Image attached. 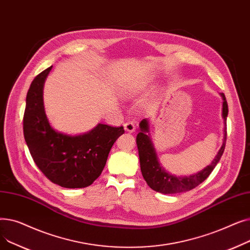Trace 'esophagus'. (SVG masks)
<instances>
[{"mask_svg": "<svg viewBox=\"0 0 250 250\" xmlns=\"http://www.w3.org/2000/svg\"><path fill=\"white\" fill-rule=\"evenodd\" d=\"M124 127H125V130L127 133H134L136 130V125L132 123V122H128V123H125L124 125Z\"/></svg>", "mask_w": 250, "mask_h": 250, "instance_id": "34e87169", "label": "esophagus"}]
</instances>
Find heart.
Listing matches in <instances>:
<instances>
[{"instance_id":"obj_1","label":"heart","mask_w":250,"mask_h":250,"mask_svg":"<svg viewBox=\"0 0 250 250\" xmlns=\"http://www.w3.org/2000/svg\"><path fill=\"white\" fill-rule=\"evenodd\" d=\"M135 92H136V89L134 87H129V88L126 89L125 94H126V96H132L135 93Z\"/></svg>"}]
</instances>
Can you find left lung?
<instances>
[{"label": "left lung", "mask_w": 250, "mask_h": 250, "mask_svg": "<svg viewBox=\"0 0 250 250\" xmlns=\"http://www.w3.org/2000/svg\"><path fill=\"white\" fill-rule=\"evenodd\" d=\"M223 99V109L222 115L224 118V137H223V144L220 148L215 159L212 163L206 168L201 170L200 172L189 175V176H176L167 172L164 167L159 163L157 157L156 150L154 148L153 142L149 134V120L145 118L140 123V133L137 135V146L139 150L141 171L144 179L146 180L147 185L155 191H158L165 194H173L188 191L206 180L208 176L220 161L223 152L225 150V144L227 139V128L226 121L228 115V104L224 93H220Z\"/></svg>", "instance_id": "obj_1"}]
</instances>
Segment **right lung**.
<instances>
[{
  "instance_id": "right-lung-1",
  "label": "right lung",
  "mask_w": 250,
  "mask_h": 250,
  "mask_svg": "<svg viewBox=\"0 0 250 250\" xmlns=\"http://www.w3.org/2000/svg\"><path fill=\"white\" fill-rule=\"evenodd\" d=\"M51 68L37 75L27 92L24 139L35 164L51 182L65 188H86L100 176L125 129L98 124L88 133L71 136L52 128L43 105V86Z\"/></svg>"
}]
</instances>
